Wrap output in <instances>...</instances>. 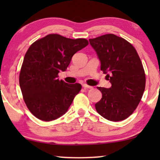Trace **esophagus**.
I'll return each instance as SVG.
<instances>
[{
	"mask_svg": "<svg viewBox=\"0 0 160 160\" xmlns=\"http://www.w3.org/2000/svg\"><path fill=\"white\" fill-rule=\"evenodd\" d=\"M82 87H84L85 89H92L93 87L92 86H89V85H87V84H82Z\"/></svg>",
	"mask_w": 160,
	"mask_h": 160,
	"instance_id": "1",
	"label": "esophagus"
}]
</instances>
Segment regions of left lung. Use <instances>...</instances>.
<instances>
[{
	"label": "left lung",
	"instance_id": "1",
	"mask_svg": "<svg viewBox=\"0 0 160 160\" xmlns=\"http://www.w3.org/2000/svg\"><path fill=\"white\" fill-rule=\"evenodd\" d=\"M111 87H98L102 98L96 111L105 119L119 122L133 113L141 101L146 85L143 65L133 46L125 39L106 34L89 39Z\"/></svg>",
	"mask_w": 160,
	"mask_h": 160
}]
</instances>
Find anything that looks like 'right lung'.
Masks as SVG:
<instances>
[{
    "mask_svg": "<svg viewBox=\"0 0 160 160\" xmlns=\"http://www.w3.org/2000/svg\"><path fill=\"white\" fill-rule=\"evenodd\" d=\"M87 45L84 38L49 34L29 47L19 73V86L26 106L36 118L52 121L68 110L82 85L59 80L58 73L65 71L73 54Z\"/></svg>",
    "mask_w": 160,
    "mask_h": 160,
    "instance_id": "right-lung-1",
    "label": "right lung"
}]
</instances>
